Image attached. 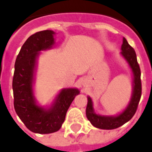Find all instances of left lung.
<instances>
[{
  "label": "left lung",
  "mask_w": 152,
  "mask_h": 152,
  "mask_svg": "<svg viewBox=\"0 0 152 152\" xmlns=\"http://www.w3.org/2000/svg\"><path fill=\"white\" fill-rule=\"evenodd\" d=\"M122 55L129 63L134 75V90L132 97L127 108L122 113L116 117H104L94 113L92 99L88 96L86 107V117L90 121L92 125L96 128L103 130H113L120 127L133 118L138 109L139 102L142 95L141 71L137 61L135 51L125 38H123L122 45Z\"/></svg>",
  "instance_id": "1"
}]
</instances>
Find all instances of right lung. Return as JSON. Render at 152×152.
<instances>
[{"mask_svg":"<svg viewBox=\"0 0 152 152\" xmlns=\"http://www.w3.org/2000/svg\"><path fill=\"white\" fill-rule=\"evenodd\" d=\"M54 32L42 30L30 36L19 51L13 78V105L25 126L34 133L50 134L60 129L68 108L79 90L66 88L60 92L49 110L39 107L34 101L33 73L38 51L54 44Z\"/></svg>","mask_w":152,"mask_h":152,"instance_id":"add662e5","label":"right lung"}]
</instances>
